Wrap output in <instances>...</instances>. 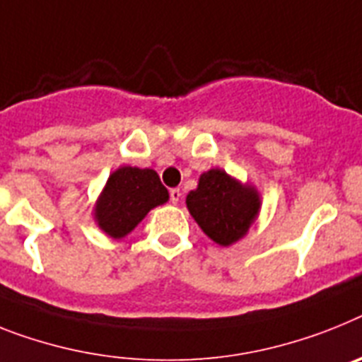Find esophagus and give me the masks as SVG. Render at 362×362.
I'll use <instances>...</instances> for the list:
<instances>
[{
	"label": "esophagus",
	"instance_id": "esophagus-1",
	"mask_svg": "<svg viewBox=\"0 0 362 362\" xmlns=\"http://www.w3.org/2000/svg\"><path fill=\"white\" fill-rule=\"evenodd\" d=\"M169 197H171L173 204H178V202L182 200V191L178 189V187H175V189L169 191Z\"/></svg>",
	"mask_w": 362,
	"mask_h": 362
}]
</instances>
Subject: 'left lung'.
<instances>
[{"mask_svg": "<svg viewBox=\"0 0 362 362\" xmlns=\"http://www.w3.org/2000/svg\"><path fill=\"white\" fill-rule=\"evenodd\" d=\"M187 209L204 233L215 243L228 247L241 239L259 211V197L250 186L221 169L200 175L199 187L186 199Z\"/></svg>", "mask_w": 362, "mask_h": 362, "instance_id": "1", "label": "left lung"}]
</instances>
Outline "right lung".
I'll list each match as a JSON object with an SVG mask.
<instances>
[{
    "mask_svg": "<svg viewBox=\"0 0 362 362\" xmlns=\"http://www.w3.org/2000/svg\"><path fill=\"white\" fill-rule=\"evenodd\" d=\"M167 199L169 193L156 171L121 167L106 182L95 206V218L110 238L119 239L132 232L151 209L167 202Z\"/></svg>",
    "mask_w": 362,
    "mask_h": 362,
    "instance_id": "add662e5",
    "label": "right lung"
}]
</instances>
